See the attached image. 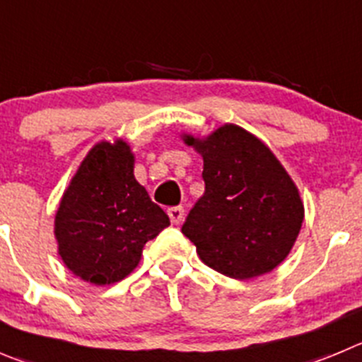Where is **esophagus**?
<instances>
[{"instance_id": "34e87169", "label": "esophagus", "mask_w": 362, "mask_h": 362, "mask_svg": "<svg viewBox=\"0 0 362 362\" xmlns=\"http://www.w3.org/2000/svg\"><path fill=\"white\" fill-rule=\"evenodd\" d=\"M184 214H185L184 207H170V209H168V216H170V219H171V223H173V225H180V223L184 221Z\"/></svg>"}]
</instances>
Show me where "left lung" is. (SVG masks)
<instances>
[{
    "label": "left lung",
    "mask_w": 362,
    "mask_h": 362,
    "mask_svg": "<svg viewBox=\"0 0 362 362\" xmlns=\"http://www.w3.org/2000/svg\"><path fill=\"white\" fill-rule=\"evenodd\" d=\"M204 157L205 192L189 211L182 234L209 268L246 280L288 257L303 221L295 182L268 146L238 124L205 139L184 135Z\"/></svg>",
    "instance_id": "8db88e82"
}]
</instances>
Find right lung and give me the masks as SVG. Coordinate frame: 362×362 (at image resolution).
Returning <instances> with one entry per match:
<instances>
[{"label": "right lung", "instance_id": "add662e5", "mask_svg": "<svg viewBox=\"0 0 362 362\" xmlns=\"http://www.w3.org/2000/svg\"><path fill=\"white\" fill-rule=\"evenodd\" d=\"M170 225L134 177L124 141L98 143L87 153L55 216L64 264L96 286L123 280L139 264L144 245Z\"/></svg>", "mask_w": 362, "mask_h": 362}]
</instances>
